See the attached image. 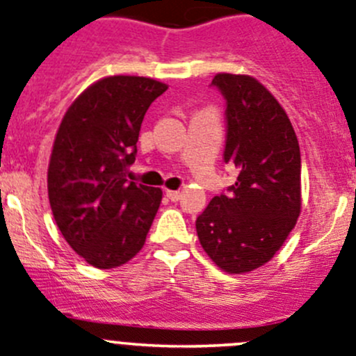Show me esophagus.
<instances>
[{"label": "esophagus", "mask_w": 356, "mask_h": 356, "mask_svg": "<svg viewBox=\"0 0 356 356\" xmlns=\"http://www.w3.org/2000/svg\"><path fill=\"white\" fill-rule=\"evenodd\" d=\"M165 196H167L170 201H179V200H181L182 194H181V191H170V189H167V191H165Z\"/></svg>", "instance_id": "obj_1"}]
</instances>
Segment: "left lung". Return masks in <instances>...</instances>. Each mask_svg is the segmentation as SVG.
<instances>
[{
    "label": "left lung",
    "mask_w": 356,
    "mask_h": 356,
    "mask_svg": "<svg viewBox=\"0 0 356 356\" xmlns=\"http://www.w3.org/2000/svg\"><path fill=\"white\" fill-rule=\"evenodd\" d=\"M211 85L227 100L223 156L238 175L197 216L196 232L216 266L242 275L266 264L297 223L300 148L285 109L256 78L218 73Z\"/></svg>",
    "instance_id": "left-lung-1"
}]
</instances>
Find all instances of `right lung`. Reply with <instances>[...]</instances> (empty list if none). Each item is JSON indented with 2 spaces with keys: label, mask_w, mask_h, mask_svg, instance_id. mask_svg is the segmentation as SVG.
Masks as SVG:
<instances>
[{
  "label": "right lung",
  "mask_w": 356,
  "mask_h": 356,
  "mask_svg": "<svg viewBox=\"0 0 356 356\" xmlns=\"http://www.w3.org/2000/svg\"><path fill=\"white\" fill-rule=\"evenodd\" d=\"M168 87L145 76L95 81L66 111L47 168L56 225L71 249L99 269L133 259L162 203V189L128 182L148 107Z\"/></svg>",
  "instance_id": "1"
}]
</instances>
